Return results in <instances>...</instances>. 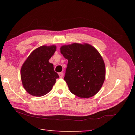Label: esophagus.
<instances>
[{"label":"esophagus","mask_w":135,"mask_h":135,"mask_svg":"<svg viewBox=\"0 0 135 135\" xmlns=\"http://www.w3.org/2000/svg\"><path fill=\"white\" fill-rule=\"evenodd\" d=\"M59 76L60 78H62L63 77H64V73H63V72L59 73Z\"/></svg>","instance_id":"1"}]
</instances>
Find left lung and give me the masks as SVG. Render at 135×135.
I'll list each match as a JSON object with an SVG mask.
<instances>
[{"instance_id":"1","label":"left lung","mask_w":135,"mask_h":135,"mask_svg":"<svg viewBox=\"0 0 135 135\" xmlns=\"http://www.w3.org/2000/svg\"><path fill=\"white\" fill-rule=\"evenodd\" d=\"M60 52L68 60L64 80L70 92L79 97H91L99 91L105 78L102 56L88 44L63 45Z\"/></svg>"}]
</instances>
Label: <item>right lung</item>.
<instances>
[{"label": "right lung", "instance_id": "right-lung-1", "mask_svg": "<svg viewBox=\"0 0 135 135\" xmlns=\"http://www.w3.org/2000/svg\"><path fill=\"white\" fill-rule=\"evenodd\" d=\"M55 45H43L35 49L21 69V79L27 93L41 97L52 90L59 75L49 60L56 51Z\"/></svg>", "mask_w": 135, "mask_h": 135}]
</instances>
